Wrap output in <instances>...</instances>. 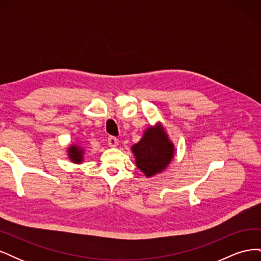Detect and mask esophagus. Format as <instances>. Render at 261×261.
Returning <instances> with one entry per match:
<instances>
[{
    "instance_id": "1",
    "label": "esophagus",
    "mask_w": 261,
    "mask_h": 261,
    "mask_svg": "<svg viewBox=\"0 0 261 261\" xmlns=\"http://www.w3.org/2000/svg\"><path fill=\"white\" fill-rule=\"evenodd\" d=\"M108 145L110 147H115L117 145V139L114 136H109L108 137Z\"/></svg>"
}]
</instances>
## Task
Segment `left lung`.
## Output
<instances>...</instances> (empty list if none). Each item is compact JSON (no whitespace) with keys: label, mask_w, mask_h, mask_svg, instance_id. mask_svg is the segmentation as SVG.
<instances>
[{"label":"left lung","mask_w":261,"mask_h":261,"mask_svg":"<svg viewBox=\"0 0 261 261\" xmlns=\"http://www.w3.org/2000/svg\"><path fill=\"white\" fill-rule=\"evenodd\" d=\"M137 168L147 177L167 169L174 156V145L169 139L161 124L150 126L139 143L132 147Z\"/></svg>","instance_id":"obj_1"}]
</instances>
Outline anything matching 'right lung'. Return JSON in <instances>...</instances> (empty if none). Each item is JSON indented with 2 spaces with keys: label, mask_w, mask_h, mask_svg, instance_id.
Segmentation results:
<instances>
[{
  "label": "right lung",
  "mask_w": 261,
  "mask_h": 261,
  "mask_svg": "<svg viewBox=\"0 0 261 261\" xmlns=\"http://www.w3.org/2000/svg\"><path fill=\"white\" fill-rule=\"evenodd\" d=\"M68 158L74 163H82L84 160V150L77 145L69 146L67 149Z\"/></svg>",
  "instance_id": "add662e5"
}]
</instances>
